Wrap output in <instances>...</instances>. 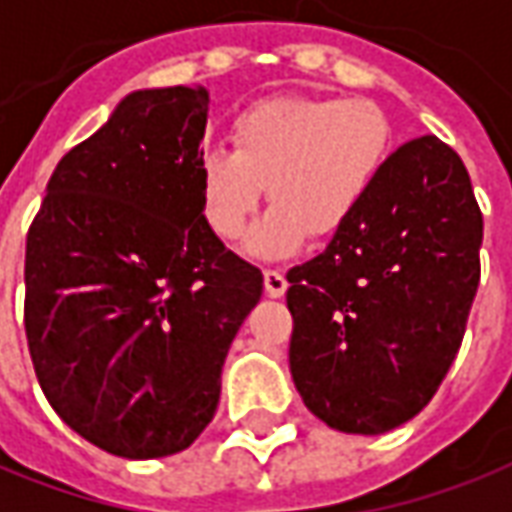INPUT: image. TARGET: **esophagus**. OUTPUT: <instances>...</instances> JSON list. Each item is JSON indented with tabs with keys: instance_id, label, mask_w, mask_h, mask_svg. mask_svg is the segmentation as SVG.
<instances>
[{
	"instance_id": "1",
	"label": "esophagus",
	"mask_w": 512,
	"mask_h": 512,
	"mask_svg": "<svg viewBox=\"0 0 512 512\" xmlns=\"http://www.w3.org/2000/svg\"><path fill=\"white\" fill-rule=\"evenodd\" d=\"M263 282H266V293L271 299H280L282 293L288 291V280H285V274L277 271V268H266L263 271Z\"/></svg>"
}]
</instances>
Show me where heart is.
I'll return each instance as SVG.
<instances>
[{
  "label": "heart",
  "mask_w": 512,
  "mask_h": 512,
  "mask_svg": "<svg viewBox=\"0 0 512 512\" xmlns=\"http://www.w3.org/2000/svg\"><path fill=\"white\" fill-rule=\"evenodd\" d=\"M230 149L199 157V207L221 241H238L255 219L263 185L268 210L246 252L277 260L307 235L332 238L380 185L393 155V124L371 99L282 96L232 121Z\"/></svg>",
  "instance_id": "heart-1"
}]
</instances>
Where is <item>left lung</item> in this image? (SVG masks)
Listing matches in <instances>:
<instances>
[{
    "label": "left lung",
    "instance_id": "obj_1",
    "mask_svg": "<svg viewBox=\"0 0 512 512\" xmlns=\"http://www.w3.org/2000/svg\"><path fill=\"white\" fill-rule=\"evenodd\" d=\"M480 246V205L455 149L435 135L399 146L363 210L288 271V360L307 410L352 435L418 416L463 341Z\"/></svg>",
    "mask_w": 512,
    "mask_h": 512
}]
</instances>
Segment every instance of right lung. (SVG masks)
Segmentation results:
<instances>
[{"label": "right lung", "mask_w": 512, "mask_h": 512, "mask_svg": "<svg viewBox=\"0 0 512 512\" xmlns=\"http://www.w3.org/2000/svg\"><path fill=\"white\" fill-rule=\"evenodd\" d=\"M205 88H144L57 163L27 232L24 327L35 377L110 455L188 449L263 274L199 207Z\"/></svg>", "instance_id": "right-lung-1"}]
</instances>
